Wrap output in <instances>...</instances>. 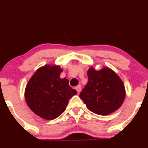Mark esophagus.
Returning a JSON list of instances; mask_svg holds the SVG:
<instances>
[{"instance_id":"34e87169","label":"esophagus","mask_w":148,"mask_h":148,"mask_svg":"<svg viewBox=\"0 0 148 148\" xmlns=\"http://www.w3.org/2000/svg\"><path fill=\"white\" fill-rule=\"evenodd\" d=\"M75 90H76V92H77V93L79 94L80 92H81V85H77V86L75 87Z\"/></svg>"}]
</instances>
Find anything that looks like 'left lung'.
<instances>
[{"label": "left lung", "instance_id": "obj_1", "mask_svg": "<svg viewBox=\"0 0 148 148\" xmlns=\"http://www.w3.org/2000/svg\"><path fill=\"white\" fill-rule=\"evenodd\" d=\"M88 82L79 97L89 110L99 115L114 112L125 100V85L120 77L109 67L88 71Z\"/></svg>", "mask_w": 148, "mask_h": 148}]
</instances>
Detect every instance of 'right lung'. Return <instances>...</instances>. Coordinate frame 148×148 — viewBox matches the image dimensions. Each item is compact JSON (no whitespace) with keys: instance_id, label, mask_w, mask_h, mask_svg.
<instances>
[{"instance_id":"obj_1","label":"right lung","mask_w":148,"mask_h":148,"mask_svg":"<svg viewBox=\"0 0 148 148\" xmlns=\"http://www.w3.org/2000/svg\"><path fill=\"white\" fill-rule=\"evenodd\" d=\"M63 69L58 65H45L37 69L25 91L30 110L46 120H53L66 109L69 100L77 93L66 78L60 79Z\"/></svg>"}]
</instances>
